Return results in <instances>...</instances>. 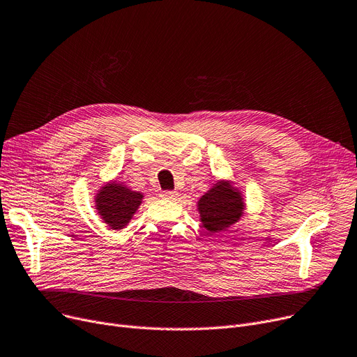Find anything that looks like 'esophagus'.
I'll use <instances>...</instances> for the list:
<instances>
[{
    "label": "esophagus",
    "instance_id": "obj_1",
    "mask_svg": "<svg viewBox=\"0 0 357 357\" xmlns=\"http://www.w3.org/2000/svg\"><path fill=\"white\" fill-rule=\"evenodd\" d=\"M178 194L175 191H162L160 192V197L162 198H166V199H174Z\"/></svg>",
    "mask_w": 357,
    "mask_h": 357
}]
</instances>
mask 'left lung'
<instances>
[{
	"label": "left lung",
	"mask_w": 357,
	"mask_h": 357,
	"mask_svg": "<svg viewBox=\"0 0 357 357\" xmlns=\"http://www.w3.org/2000/svg\"><path fill=\"white\" fill-rule=\"evenodd\" d=\"M198 210L204 227L211 233L227 229L241 215V197L229 185H215L211 191L201 197Z\"/></svg>",
	"instance_id": "1"
}]
</instances>
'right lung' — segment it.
Instances as JSON below:
<instances>
[{
  "instance_id": "obj_1",
  "label": "right lung",
  "mask_w": 357,
  "mask_h": 357,
  "mask_svg": "<svg viewBox=\"0 0 357 357\" xmlns=\"http://www.w3.org/2000/svg\"><path fill=\"white\" fill-rule=\"evenodd\" d=\"M143 195L130 191L119 183H109L97 197V210L102 220L114 230L123 229L133 217Z\"/></svg>"
}]
</instances>
